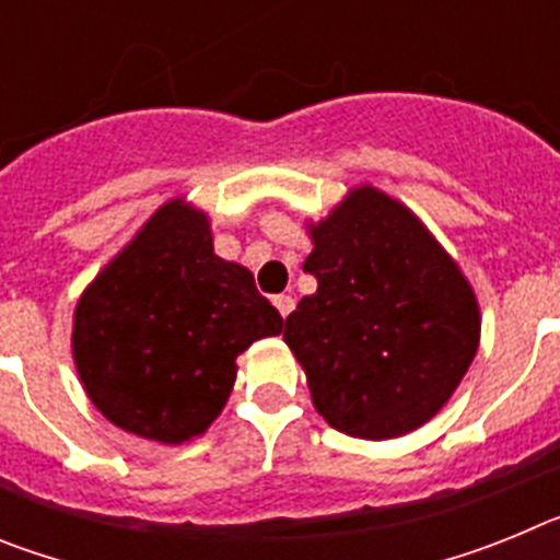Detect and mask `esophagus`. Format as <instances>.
<instances>
[{"instance_id":"esophagus-1","label":"esophagus","mask_w":560,"mask_h":560,"mask_svg":"<svg viewBox=\"0 0 560 560\" xmlns=\"http://www.w3.org/2000/svg\"><path fill=\"white\" fill-rule=\"evenodd\" d=\"M271 303H275V308L280 311V316H283V319L291 314V311H294V296H289V294H277Z\"/></svg>"}]
</instances>
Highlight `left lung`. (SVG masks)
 Instances as JSON below:
<instances>
[{
  "label": "left lung",
  "mask_w": 560,
  "mask_h": 560,
  "mask_svg": "<svg viewBox=\"0 0 560 560\" xmlns=\"http://www.w3.org/2000/svg\"><path fill=\"white\" fill-rule=\"evenodd\" d=\"M314 294L285 316L314 409L350 438L393 440L446 407L479 348L477 294L404 201L350 187L308 221Z\"/></svg>",
  "instance_id": "left-lung-1"
}]
</instances>
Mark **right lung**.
Masks as SVG:
<instances>
[{
  "mask_svg": "<svg viewBox=\"0 0 560 560\" xmlns=\"http://www.w3.org/2000/svg\"><path fill=\"white\" fill-rule=\"evenodd\" d=\"M280 330L252 271L215 255L210 215L176 196L78 296L72 359L108 423L182 446L221 415L237 355Z\"/></svg>",
  "mask_w": 560,
  "mask_h": 560,
  "instance_id": "1",
  "label": "right lung"
}]
</instances>
